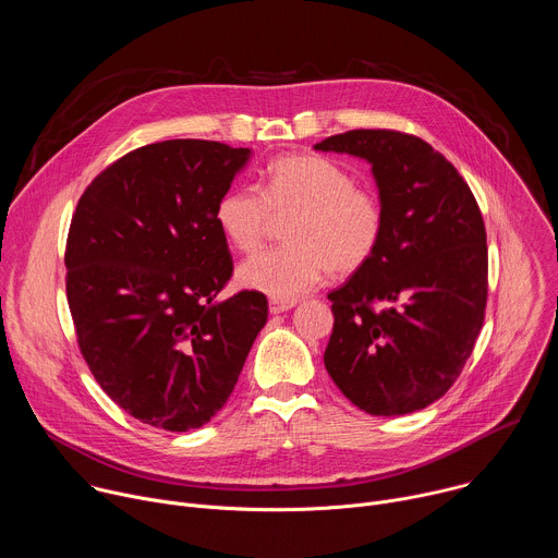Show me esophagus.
Returning <instances> with one entry per match:
<instances>
[{"mask_svg":"<svg viewBox=\"0 0 558 558\" xmlns=\"http://www.w3.org/2000/svg\"><path fill=\"white\" fill-rule=\"evenodd\" d=\"M293 306H295L293 300H269V311H271L274 315L284 313V311H289V308H293Z\"/></svg>","mask_w":558,"mask_h":558,"instance_id":"34e87169","label":"esophagus"}]
</instances>
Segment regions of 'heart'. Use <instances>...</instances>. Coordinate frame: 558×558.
Returning a JSON list of instances; mask_svg holds the SVG:
<instances>
[{
  "label": "heart",
  "mask_w": 558,
  "mask_h": 558,
  "mask_svg": "<svg viewBox=\"0 0 558 558\" xmlns=\"http://www.w3.org/2000/svg\"><path fill=\"white\" fill-rule=\"evenodd\" d=\"M218 231L241 254L256 252L276 220H287V247L235 269V284L271 300H295L325 274L349 276L375 254L384 233L377 196L317 154H284L267 166L260 190L231 187L214 209Z\"/></svg>",
  "instance_id": "heart-1"
}]
</instances>
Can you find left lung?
<instances>
[{"mask_svg": "<svg viewBox=\"0 0 558 558\" xmlns=\"http://www.w3.org/2000/svg\"><path fill=\"white\" fill-rule=\"evenodd\" d=\"M371 166L384 211L373 258L329 293L325 366L360 411L395 417L452 386L484 325L486 227L468 183L426 141L351 130L313 145Z\"/></svg>", "mask_w": 558, "mask_h": 558, "instance_id": "8db88e82", "label": "left lung"}]
</instances>
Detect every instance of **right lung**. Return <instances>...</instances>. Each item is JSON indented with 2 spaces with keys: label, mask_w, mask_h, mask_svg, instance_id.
Listing matches in <instances>:
<instances>
[{
  "label": "right lung",
  "mask_w": 558,
  "mask_h": 558,
  "mask_svg": "<svg viewBox=\"0 0 558 558\" xmlns=\"http://www.w3.org/2000/svg\"><path fill=\"white\" fill-rule=\"evenodd\" d=\"M250 158L216 141L151 143L78 198L65 245L78 349L110 400L147 426H205L267 323L258 291L218 300L231 256L214 209Z\"/></svg>",
  "instance_id": "1"
}]
</instances>
